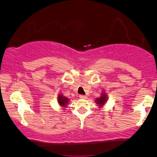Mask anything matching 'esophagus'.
I'll use <instances>...</instances> for the list:
<instances>
[{
    "label": "esophagus",
    "instance_id": "esophagus-1",
    "mask_svg": "<svg viewBox=\"0 0 157 157\" xmlns=\"http://www.w3.org/2000/svg\"><path fill=\"white\" fill-rule=\"evenodd\" d=\"M79 98H80L81 99H84V100H85V99L87 98V96H86V95H79Z\"/></svg>",
    "mask_w": 157,
    "mask_h": 157
}]
</instances>
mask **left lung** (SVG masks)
<instances>
[{
  "instance_id": "8db88e82",
  "label": "left lung",
  "mask_w": 157,
  "mask_h": 157,
  "mask_svg": "<svg viewBox=\"0 0 157 157\" xmlns=\"http://www.w3.org/2000/svg\"><path fill=\"white\" fill-rule=\"evenodd\" d=\"M107 101V94L105 93V92H104V91L102 93V94H101L100 98L95 99V102L100 108L103 107Z\"/></svg>"
}]
</instances>
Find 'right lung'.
<instances>
[{
    "instance_id": "right-lung-1",
    "label": "right lung",
    "mask_w": 157,
    "mask_h": 157,
    "mask_svg": "<svg viewBox=\"0 0 157 157\" xmlns=\"http://www.w3.org/2000/svg\"><path fill=\"white\" fill-rule=\"evenodd\" d=\"M69 99L67 98V97H65L62 94H59L58 97H57V102H58V104L59 105L60 107H62L65 108L67 106V104L69 103Z\"/></svg>"
}]
</instances>
